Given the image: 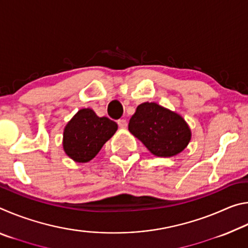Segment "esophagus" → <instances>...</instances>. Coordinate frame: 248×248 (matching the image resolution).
<instances>
[{"label": "esophagus", "instance_id": "1", "mask_svg": "<svg viewBox=\"0 0 248 248\" xmlns=\"http://www.w3.org/2000/svg\"><path fill=\"white\" fill-rule=\"evenodd\" d=\"M117 124H118L119 128H121V129H125V128H127V125H128V123H127V120H125V119H119L118 121H117Z\"/></svg>", "mask_w": 248, "mask_h": 248}]
</instances>
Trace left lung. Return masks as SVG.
I'll list each match as a JSON object with an SVG mask.
<instances>
[{"mask_svg":"<svg viewBox=\"0 0 248 248\" xmlns=\"http://www.w3.org/2000/svg\"><path fill=\"white\" fill-rule=\"evenodd\" d=\"M128 128L151 153L159 157L177 155L191 139V131L183 117L156 103L139 105Z\"/></svg>","mask_w":248,"mask_h":248,"instance_id":"left-lung-1","label":"left lung"}]
</instances>
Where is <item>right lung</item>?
Listing matches in <instances>:
<instances>
[{"label":"right lung","instance_id":"right-lung-1","mask_svg":"<svg viewBox=\"0 0 248 248\" xmlns=\"http://www.w3.org/2000/svg\"><path fill=\"white\" fill-rule=\"evenodd\" d=\"M117 129L118 125L115 121L107 117H98L91 108H83L65 125L64 152L75 162H90Z\"/></svg>","mask_w":248,"mask_h":248}]
</instances>
